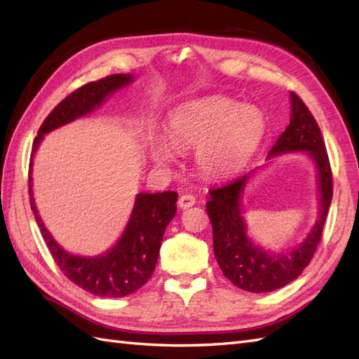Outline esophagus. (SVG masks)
<instances>
[{
    "instance_id": "1",
    "label": "esophagus",
    "mask_w": 359,
    "mask_h": 359,
    "mask_svg": "<svg viewBox=\"0 0 359 359\" xmlns=\"http://www.w3.org/2000/svg\"><path fill=\"white\" fill-rule=\"evenodd\" d=\"M177 203H179V207L182 210H187L189 207H193V205L196 203V197L191 196V194H182L179 197V202Z\"/></svg>"
}]
</instances>
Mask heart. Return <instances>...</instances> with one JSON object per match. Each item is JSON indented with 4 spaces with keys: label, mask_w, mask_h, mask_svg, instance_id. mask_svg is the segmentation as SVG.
I'll return each mask as SVG.
<instances>
[{
    "label": "heart",
    "mask_w": 359,
    "mask_h": 359,
    "mask_svg": "<svg viewBox=\"0 0 359 359\" xmlns=\"http://www.w3.org/2000/svg\"><path fill=\"white\" fill-rule=\"evenodd\" d=\"M264 133L265 117L256 106L241 104L224 95L184 103L170 114L166 123L168 140L180 151L196 149V165L210 179H226L241 171ZM170 145L163 140L154 143L151 152L156 163L171 162Z\"/></svg>",
    "instance_id": "1"
}]
</instances>
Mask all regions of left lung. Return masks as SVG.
<instances>
[{"label":"left lung","mask_w":359,"mask_h":359,"mask_svg":"<svg viewBox=\"0 0 359 359\" xmlns=\"http://www.w3.org/2000/svg\"><path fill=\"white\" fill-rule=\"evenodd\" d=\"M292 98V118L270 149L269 157L284 152L306 151L318 168L319 219L301 245L284 253H269L255 245L247 236V225L241 210V196L251 174L210 189L211 199L207 212L212 225V248L224 276L236 287L251 293H269L294 280L310 264L318 243L333 196L332 168L325 143L315 117L294 93Z\"/></svg>","instance_id":"obj_1"}]
</instances>
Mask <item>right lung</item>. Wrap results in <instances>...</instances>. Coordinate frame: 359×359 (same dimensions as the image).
Segmentation results:
<instances>
[{"label":"right lung","instance_id":"add662e5","mask_svg":"<svg viewBox=\"0 0 359 359\" xmlns=\"http://www.w3.org/2000/svg\"><path fill=\"white\" fill-rule=\"evenodd\" d=\"M131 81V74H114L102 80L86 83L85 86L74 90L44 118L32 144V157L44 134L93 112L108 98V95L129 85ZM32 157H30L29 165L30 208L34 211L38 228H40L53 261L65 273V276L90 294L102 297L128 296L147 284L156 269L165 228L175 216L177 193L137 194L133 215L116 245L102 256H75L67 253L52 239L41 217L38 216L32 196V177H30Z\"/></svg>","mask_w":359,"mask_h":359}]
</instances>
